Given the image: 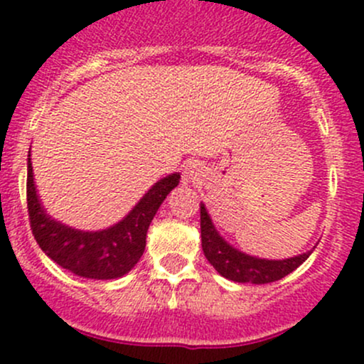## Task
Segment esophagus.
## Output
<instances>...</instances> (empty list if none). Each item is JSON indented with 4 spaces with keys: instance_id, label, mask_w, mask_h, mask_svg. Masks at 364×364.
Listing matches in <instances>:
<instances>
[{
    "instance_id": "34e87169",
    "label": "esophagus",
    "mask_w": 364,
    "mask_h": 364,
    "mask_svg": "<svg viewBox=\"0 0 364 364\" xmlns=\"http://www.w3.org/2000/svg\"><path fill=\"white\" fill-rule=\"evenodd\" d=\"M203 176V168L199 167V164H186L185 171H183V178H185L186 183H193L199 181V178Z\"/></svg>"
}]
</instances>
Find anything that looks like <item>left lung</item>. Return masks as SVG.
Wrapping results in <instances>:
<instances>
[{
    "instance_id": "1",
    "label": "left lung",
    "mask_w": 364,
    "mask_h": 364,
    "mask_svg": "<svg viewBox=\"0 0 364 364\" xmlns=\"http://www.w3.org/2000/svg\"><path fill=\"white\" fill-rule=\"evenodd\" d=\"M200 237H203V250L205 259L213 267L227 280L237 284H271L299 267L310 257V252L282 260H267L252 257L230 247L218 234L209 218L205 205L200 204Z\"/></svg>"
}]
</instances>
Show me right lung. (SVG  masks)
I'll return each mask as SVG.
<instances>
[{"instance_id": "right-lung-1", "label": "right lung", "mask_w": 364, "mask_h": 364, "mask_svg": "<svg viewBox=\"0 0 364 364\" xmlns=\"http://www.w3.org/2000/svg\"><path fill=\"white\" fill-rule=\"evenodd\" d=\"M31 155H28V213L33 236L38 247L58 266L70 273L91 280H114L127 274L146 248V234L156 211L179 185V172L161 178L144 197L134 205L130 213L116 225L104 230H77L63 225L47 215L40 204L33 178Z\"/></svg>"}]
</instances>
